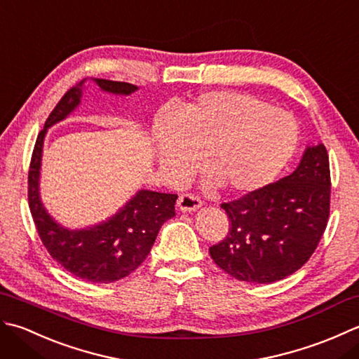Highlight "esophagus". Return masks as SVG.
<instances>
[{"mask_svg":"<svg viewBox=\"0 0 359 359\" xmlns=\"http://www.w3.org/2000/svg\"><path fill=\"white\" fill-rule=\"evenodd\" d=\"M177 204H178V209L181 212H192V210L198 209L203 203H201V200L196 195L184 194V195L180 196Z\"/></svg>","mask_w":359,"mask_h":359,"instance_id":"obj_1","label":"esophagus"}]
</instances>
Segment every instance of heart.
I'll use <instances>...</instances> for the list:
<instances>
[{
	"label": "heart",
	"instance_id": "heart-1",
	"mask_svg": "<svg viewBox=\"0 0 359 359\" xmlns=\"http://www.w3.org/2000/svg\"><path fill=\"white\" fill-rule=\"evenodd\" d=\"M296 121L262 99L212 91L181 108L178 119L161 116L155 145L161 169L175 181L206 158L208 169L231 192H254L280 173L297 149Z\"/></svg>",
	"mask_w": 359,
	"mask_h": 359
}]
</instances>
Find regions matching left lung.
Returning a JSON list of instances; mask_svg holds the SVG:
<instances>
[{"mask_svg":"<svg viewBox=\"0 0 359 359\" xmlns=\"http://www.w3.org/2000/svg\"><path fill=\"white\" fill-rule=\"evenodd\" d=\"M330 164L324 144L306 147L288 177L223 203L229 232L209 248L224 273L241 282L273 283L302 268L330 215Z\"/></svg>","mask_w":359,"mask_h":359,"instance_id":"1","label":"left lung"}]
</instances>
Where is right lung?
Here are the masks:
<instances>
[{
  "instance_id": "add662e5",
  "label": "right lung",
  "mask_w": 359,
  "mask_h": 359,
  "mask_svg": "<svg viewBox=\"0 0 359 359\" xmlns=\"http://www.w3.org/2000/svg\"><path fill=\"white\" fill-rule=\"evenodd\" d=\"M85 80L65 93L36 136L29 165L27 200L36 232L50 257L79 279L93 283H109L131 274L145 260L161 226L175 215L178 195L139 190L118 214L104 223L80 231L65 229L50 218L43 208L39 194L43 141L48 128L63 121L80 104ZM93 80L100 90L113 94L128 96L137 90L136 85L126 82L105 79Z\"/></svg>"
}]
</instances>
